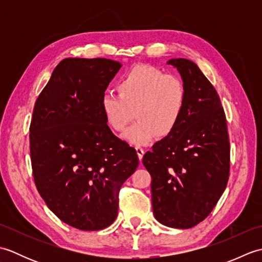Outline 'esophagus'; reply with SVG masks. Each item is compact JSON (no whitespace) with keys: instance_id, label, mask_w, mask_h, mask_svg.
<instances>
[{"instance_id":"obj_1","label":"esophagus","mask_w":262,"mask_h":262,"mask_svg":"<svg viewBox=\"0 0 262 262\" xmlns=\"http://www.w3.org/2000/svg\"><path fill=\"white\" fill-rule=\"evenodd\" d=\"M135 148H136V152H137V155H138V159L142 160L144 153H145V149H144V148L141 147V146H136Z\"/></svg>"}]
</instances>
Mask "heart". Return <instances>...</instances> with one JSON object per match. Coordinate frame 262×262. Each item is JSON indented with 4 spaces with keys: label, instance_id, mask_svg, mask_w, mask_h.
Segmentation results:
<instances>
[{
    "label": "heart",
    "instance_id": "b5f03b06",
    "mask_svg": "<svg viewBox=\"0 0 262 262\" xmlns=\"http://www.w3.org/2000/svg\"><path fill=\"white\" fill-rule=\"evenodd\" d=\"M118 94L104 92L100 107L107 125L122 132L136 116V122L122 138L133 145H147L157 136L176 130L185 113L188 92L179 76L165 74L151 65H136L120 77Z\"/></svg>",
    "mask_w": 262,
    "mask_h": 262
}]
</instances>
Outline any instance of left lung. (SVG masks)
I'll return each instance as SVG.
<instances>
[{"mask_svg":"<svg viewBox=\"0 0 262 262\" xmlns=\"http://www.w3.org/2000/svg\"><path fill=\"white\" fill-rule=\"evenodd\" d=\"M188 100L180 124L143 157L152 177L153 214L161 224L190 229L207 217L230 177V138L219 93L198 66L170 59Z\"/></svg>","mask_w":262,"mask_h":262,"instance_id":"8db88e82","label":"left lung"}]
</instances>
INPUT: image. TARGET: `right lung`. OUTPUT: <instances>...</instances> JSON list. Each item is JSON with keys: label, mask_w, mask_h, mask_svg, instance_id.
Returning <instances> with one entry per match:
<instances>
[{"label": "right lung", "mask_w": 262, "mask_h": 262, "mask_svg": "<svg viewBox=\"0 0 262 262\" xmlns=\"http://www.w3.org/2000/svg\"><path fill=\"white\" fill-rule=\"evenodd\" d=\"M121 64L65 58L39 94L30 122L33 180L48 208L82 231L109 226L119 190L138 166L136 149L113 134L100 100Z\"/></svg>", "instance_id": "1"}]
</instances>
